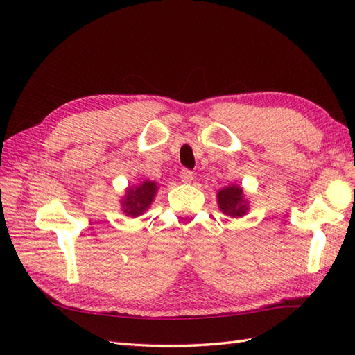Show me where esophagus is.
Wrapping results in <instances>:
<instances>
[{
	"mask_svg": "<svg viewBox=\"0 0 355 355\" xmlns=\"http://www.w3.org/2000/svg\"><path fill=\"white\" fill-rule=\"evenodd\" d=\"M192 179H194V173H192L191 170L184 168V170L180 171V180L184 182V184H191Z\"/></svg>",
	"mask_w": 355,
	"mask_h": 355,
	"instance_id": "esophagus-1",
	"label": "esophagus"
}]
</instances>
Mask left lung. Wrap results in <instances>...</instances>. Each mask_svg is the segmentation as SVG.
Masks as SVG:
<instances>
[{
  "label": "left lung",
  "mask_w": 355,
  "mask_h": 355,
  "mask_svg": "<svg viewBox=\"0 0 355 355\" xmlns=\"http://www.w3.org/2000/svg\"><path fill=\"white\" fill-rule=\"evenodd\" d=\"M219 210L230 218H243L250 210L249 200L244 196L243 187L232 184L218 191Z\"/></svg>",
  "instance_id": "obj_1"
}]
</instances>
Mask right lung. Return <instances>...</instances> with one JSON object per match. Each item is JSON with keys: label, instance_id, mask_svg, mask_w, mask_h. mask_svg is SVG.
Instances as JSON below:
<instances>
[{"label": "right lung", "instance_id": "right-lung-1", "mask_svg": "<svg viewBox=\"0 0 355 355\" xmlns=\"http://www.w3.org/2000/svg\"><path fill=\"white\" fill-rule=\"evenodd\" d=\"M158 192V184L154 180H144L137 185L125 188V194L120 201L121 210L125 216L137 218L148 211Z\"/></svg>", "mask_w": 355, "mask_h": 355}]
</instances>
